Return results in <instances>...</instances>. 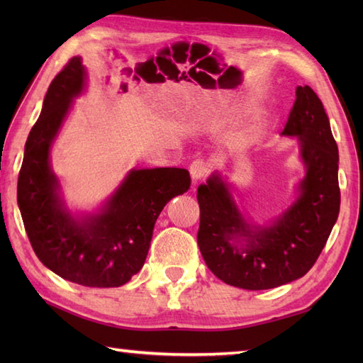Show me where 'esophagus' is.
I'll return each mask as SVG.
<instances>
[{
	"mask_svg": "<svg viewBox=\"0 0 363 363\" xmlns=\"http://www.w3.org/2000/svg\"><path fill=\"white\" fill-rule=\"evenodd\" d=\"M207 173H209V165H207L204 160L196 159V160L191 162L190 176H191V179H194L195 184L199 182L201 179H204Z\"/></svg>",
	"mask_w": 363,
	"mask_h": 363,
	"instance_id": "34e87169",
	"label": "esophagus"
}]
</instances>
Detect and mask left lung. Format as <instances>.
Masks as SVG:
<instances>
[{
	"mask_svg": "<svg viewBox=\"0 0 363 363\" xmlns=\"http://www.w3.org/2000/svg\"><path fill=\"white\" fill-rule=\"evenodd\" d=\"M282 135L296 137L306 174L295 201L269 225L248 223L220 174L198 187L199 251L211 272L234 287L267 290L303 277L340 211L338 148L325 107L309 86L296 87Z\"/></svg>",
	"mask_w": 363,
	"mask_h": 363,
	"instance_id": "1",
	"label": "left lung"
}]
</instances>
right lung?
Here are the masks:
<instances>
[{
  "label": "right lung",
  "instance_id": "obj_1",
  "mask_svg": "<svg viewBox=\"0 0 363 363\" xmlns=\"http://www.w3.org/2000/svg\"><path fill=\"white\" fill-rule=\"evenodd\" d=\"M86 84L81 57L50 84L25 145L17 201L29 242L46 268L86 287H120L143 267L162 209L186 194L191 181L186 168L130 169L98 212L68 211L50 151Z\"/></svg>",
  "mask_w": 363,
  "mask_h": 363
}]
</instances>
